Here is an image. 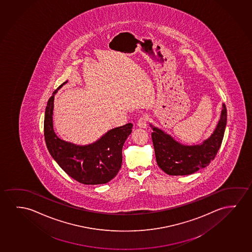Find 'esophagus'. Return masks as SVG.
I'll use <instances>...</instances> for the list:
<instances>
[{"mask_svg": "<svg viewBox=\"0 0 252 252\" xmlns=\"http://www.w3.org/2000/svg\"><path fill=\"white\" fill-rule=\"evenodd\" d=\"M149 119V116L147 114H143L141 117H139V119L137 120V125L141 128H147Z\"/></svg>", "mask_w": 252, "mask_h": 252, "instance_id": "obj_1", "label": "esophagus"}]
</instances>
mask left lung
Instances as JSON below:
<instances>
[{"label":"left lung","mask_w":252,"mask_h":252,"mask_svg":"<svg viewBox=\"0 0 252 252\" xmlns=\"http://www.w3.org/2000/svg\"><path fill=\"white\" fill-rule=\"evenodd\" d=\"M226 121V107L223 103L216 129L201 145H182L170 135L152 126L154 131L151 135L158 166L169 175H188L208 166L221 146Z\"/></svg>","instance_id":"obj_1"}]
</instances>
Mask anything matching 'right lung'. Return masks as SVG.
<instances>
[{
  "label": "right lung",
  "instance_id": "1",
  "mask_svg": "<svg viewBox=\"0 0 252 252\" xmlns=\"http://www.w3.org/2000/svg\"><path fill=\"white\" fill-rule=\"evenodd\" d=\"M67 81L64 82L53 93ZM54 95L46 104L44 135L46 147L60 167L75 181L85 185L105 184L116 177L123 162V146L131 133L133 124H127L107 132L97 142L77 146L58 137L53 127Z\"/></svg>",
  "mask_w": 252,
  "mask_h": 252
}]
</instances>
